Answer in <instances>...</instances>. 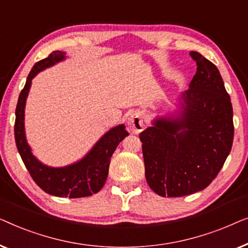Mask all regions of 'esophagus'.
<instances>
[{
    "label": "esophagus",
    "instance_id": "obj_1",
    "mask_svg": "<svg viewBox=\"0 0 248 248\" xmlns=\"http://www.w3.org/2000/svg\"><path fill=\"white\" fill-rule=\"evenodd\" d=\"M128 130L131 134H139L144 130V120L140 112H134L128 118Z\"/></svg>",
    "mask_w": 248,
    "mask_h": 248
}]
</instances>
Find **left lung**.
<instances>
[{
    "instance_id": "left-lung-1",
    "label": "left lung",
    "mask_w": 248,
    "mask_h": 248,
    "mask_svg": "<svg viewBox=\"0 0 248 248\" xmlns=\"http://www.w3.org/2000/svg\"><path fill=\"white\" fill-rule=\"evenodd\" d=\"M197 73L175 110L139 135L145 175L160 197H183L207 187L232 151V107L218 68L197 51Z\"/></svg>"
}]
</instances>
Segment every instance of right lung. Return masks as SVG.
Listing matches in <instances>:
<instances>
[{"instance_id": "add662e5", "label": "right lung", "mask_w": 248, "mask_h": 248, "mask_svg": "<svg viewBox=\"0 0 248 248\" xmlns=\"http://www.w3.org/2000/svg\"><path fill=\"white\" fill-rule=\"evenodd\" d=\"M66 59L65 51H53L38 62L28 75L16 109L15 137L19 154L37 186L45 192L59 198H83L97 193L106 183L110 158L117 146L129 135L124 124H118L107 131L88 154L78 162L62 167L48 166L32 154L24 129V109L32 79L38 73Z\"/></svg>"}]
</instances>
